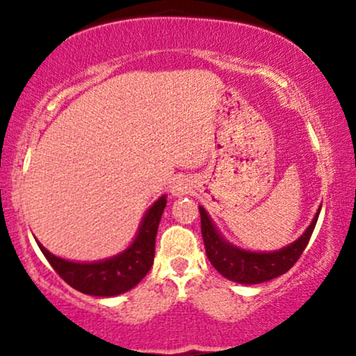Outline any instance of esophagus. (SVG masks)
Returning a JSON list of instances; mask_svg holds the SVG:
<instances>
[{"instance_id": "34e87169", "label": "esophagus", "mask_w": 356, "mask_h": 356, "mask_svg": "<svg viewBox=\"0 0 356 356\" xmlns=\"http://www.w3.org/2000/svg\"><path fill=\"white\" fill-rule=\"evenodd\" d=\"M186 193H187L186 184H175V186L172 187V195H175V197H182V195H186Z\"/></svg>"}]
</instances>
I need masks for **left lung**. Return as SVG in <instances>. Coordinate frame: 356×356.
Wrapping results in <instances>:
<instances>
[{
	"mask_svg": "<svg viewBox=\"0 0 356 356\" xmlns=\"http://www.w3.org/2000/svg\"><path fill=\"white\" fill-rule=\"evenodd\" d=\"M198 210H200L202 236L203 243H205L207 257L213 267L227 280L243 283V285H255V283H264L280 277L296 264V260L301 257L302 250L309 243L317 218H319L321 207L301 238H298L295 243L286 248L273 250V252H252V250L236 248L218 233L216 226L213 225L205 208L198 207Z\"/></svg>",
	"mask_w": 356,
	"mask_h": 356,
	"instance_id": "8db88e82",
	"label": "left lung"
}]
</instances>
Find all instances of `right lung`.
Here are the masks:
<instances>
[{"instance_id": "1", "label": "right lung", "mask_w": 356, "mask_h": 356, "mask_svg": "<svg viewBox=\"0 0 356 356\" xmlns=\"http://www.w3.org/2000/svg\"><path fill=\"white\" fill-rule=\"evenodd\" d=\"M165 195L156 200L138 227L129 248L111 259L99 262H71L49 252L39 241V248L51 267L71 288L91 296H117L131 290L143 280L154 260L158 226L165 208Z\"/></svg>"}]
</instances>
